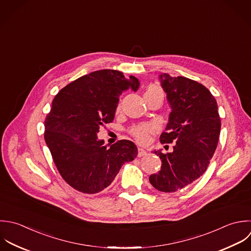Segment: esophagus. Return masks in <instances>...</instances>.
Masks as SVG:
<instances>
[{
  "label": "esophagus",
  "instance_id": "34e87169",
  "mask_svg": "<svg viewBox=\"0 0 251 251\" xmlns=\"http://www.w3.org/2000/svg\"><path fill=\"white\" fill-rule=\"evenodd\" d=\"M147 154H148V152H147L144 149H142V148H139V149H138V156H139V157L146 156Z\"/></svg>",
  "mask_w": 251,
  "mask_h": 251
}]
</instances>
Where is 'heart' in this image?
<instances>
[{"instance_id": "obj_1", "label": "heart", "mask_w": 251, "mask_h": 251, "mask_svg": "<svg viewBox=\"0 0 251 251\" xmlns=\"http://www.w3.org/2000/svg\"><path fill=\"white\" fill-rule=\"evenodd\" d=\"M148 95H159L164 97L163 91L160 87L156 86V85H151L148 87L145 96ZM120 109V104L117 105V111H119ZM153 126L151 124H142V125H138L134 128L131 129V135L135 138V140L140 143V144H147L150 140V135L153 132Z\"/></svg>"}]
</instances>
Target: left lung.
I'll return each mask as SVG.
<instances>
[{
	"label": "left lung",
	"mask_w": 251,
	"mask_h": 251,
	"mask_svg": "<svg viewBox=\"0 0 251 251\" xmlns=\"http://www.w3.org/2000/svg\"><path fill=\"white\" fill-rule=\"evenodd\" d=\"M161 87L171 106L162 144H176L172 152L154 151L161 169L150 176L158 191L174 193L196 182L206 171L218 145L221 119L210 91L192 79L160 74Z\"/></svg>",
	"instance_id": "obj_1"
}]
</instances>
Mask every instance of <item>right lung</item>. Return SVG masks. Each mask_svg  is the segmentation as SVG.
I'll return each mask as SVG.
<instances>
[{
	"label": "right lung",
	"instance_id": "1",
	"mask_svg": "<svg viewBox=\"0 0 251 251\" xmlns=\"http://www.w3.org/2000/svg\"><path fill=\"white\" fill-rule=\"evenodd\" d=\"M134 76L102 69L84 75L62 88L45 120V141L62 179L83 194L107 188L121 166L138 155L136 145L121 140L107 148L98 140L100 127L114 119L119 96L137 91Z\"/></svg>",
	"mask_w": 251,
	"mask_h": 251
}]
</instances>
